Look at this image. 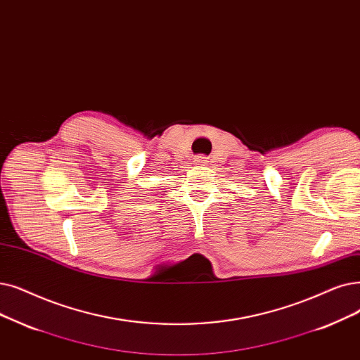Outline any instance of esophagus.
Here are the masks:
<instances>
[{
	"label": "esophagus",
	"instance_id": "34e87169",
	"mask_svg": "<svg viewBox=\"0 0 360 360\" xmlns=\"http://www.w3.org/2000/svg\"><path fill=\"white\" fill-rule=\"evenodd\" d=\"M195 165H206L207 163V160H206V158H205V155H197V158H195Z\"/></svg>",
	"mask_w": 360,
	"mask_h": 360
}]
</instances>
